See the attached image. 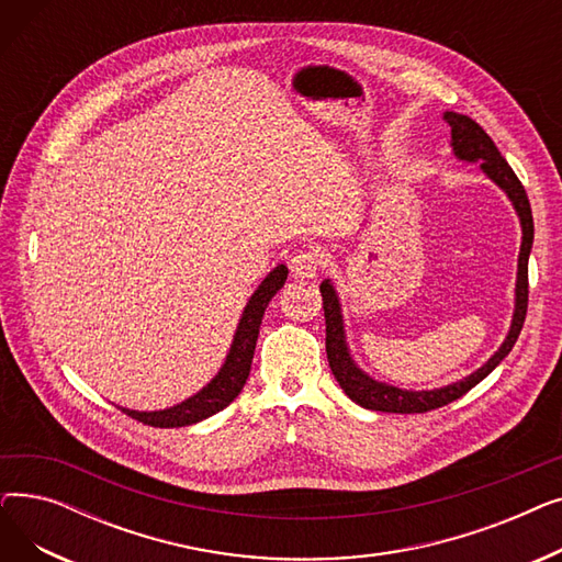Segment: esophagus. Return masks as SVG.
Returning <instances> with one entry per match:
<instances>
[{
    "mask_svg": "<svg viewBox=\"0 0 562 562\" xmlns=\"http://www.w3.org/2000/svg\"><path fill=\"white\" fill-rule=\"evenodd\" d=\"M321 255L316 250H299L289 259V269L293 273V278H303V280H312L318 276L321 271Z\"/></svg>",
    "mask_w": 562,
    "mask_h": 562,
    "instance_id": "obj_1",
    "label": "esophagus"
}]
</instances>
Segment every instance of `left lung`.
<instances>
[{"label":"left lung","instance_id":"left-lung-1","mask_svg":"<svg viewBox=\"0 0 562 562\" xmlns=\"http://www.w3.org/2000/svg\"><path fill=\"white\" fill-rule=\"evenodd\" d=\"M445 121L451 127V147L453 155L460 161L476 164L481 161V170L490 177V180L508 195L513 202L515 212L519 216L521 225V246H519V259H517V282H515V310H513V321H510V330L504 339V344L498 346L494 356L474 373H469L467 378L451 382V385H445L439 390H401L390 385V382H380L373 380L367 371L358 367V362L352 360L350 348L346 341V328H344V314H341V303L337 296V289L333 280H323L321 282V296H323V314H326V352H328V362L330 369L339 382V387L346 392L350 401H356L358 405L375 412H398V415H415V412H428L441 405H449L451 401L464 396L471 387H476L483 378H487L498 364L504 360L508 352L513 350L524 318H526V305H528V255L530 248H533V214H530V204L528 195L517 180V175L508 166V161L501 157L498 147L494 140L485 134V130L471 121L469 115L447 111Z\"/></svg>","mask_w":562,"mask_h":562}]
</instances>
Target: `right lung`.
I'll return each mask as SVG.
<instances>
[{
  "instance_id": "obj_1",
  "label": "right lung",
  "mask_w": 562,
  "mask_h": 562,
  "mask_svg": "<svg viewBox=\"0 0 562 562\" xmlns=\"http://www.w3.org/2000/svg\"><path fill=\"white\" fill-rule=\"evenodd\" d=\"M286 273H289L286 266L278 263L276 269L259 282V286L255 289V293L248 299L241 312L239 323H236V330H234L223 367L198 394L189 396L187 401L177 403L172 407L155 409V412H138V409L121 407L125 415L155 428H182V426H191L206 417H212L223 407H227L236 396L241 394L246 385L263 312L269 307L276 293L284 286Z\"/></svg>"
}]
</instances>
